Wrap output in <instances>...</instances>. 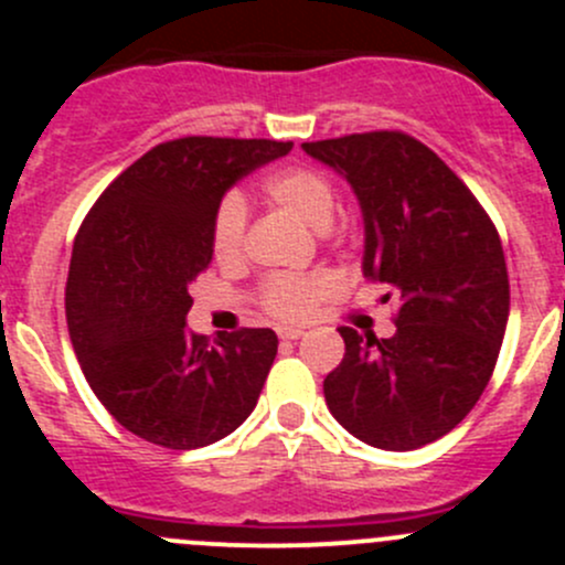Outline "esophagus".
<instances>
[{
  "label": "esophagus",
  "instance_id": "obj_1",
  "mask_svg": "<svg viewBox=\"0 0 565 565\" xmlns=\"http://www.w3.org/2000/svg\"><path fill=\"white\" fill-rule=\"evenodd\" d=\"M300 335H303V330L300 328H278V339L284 341H298Z\"/></svg>",
  "mask_w": 565,
  "mask_h": 565
}]
</instances>
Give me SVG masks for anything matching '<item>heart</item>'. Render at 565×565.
Masks as SVG:
<instances>
[{"label":"heart","instance_id":"heart-1","mask_svg":"<svg viewBox=\"0 0 565 565\" xmlns=\"http://www.w3.org/2000/svg\"><path fill=\"white\" fill-rule=\"evenodd\" d=\"M265 193L284 210L311 226L324 232L333 224L335 191L328 177L315 169L289 167L278 169L265 180ZM248 210L241 196H226L215 213L213 224V254L218 262H237L246 248ZM333 289V278L328 273L311 276H273L262 287L259 298L265 309L278 319H306L315 306Z\"/></svg>","mask_w":565,"mask_h":565}]
</instances>
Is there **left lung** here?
I'll return each mask as SVG.
<instances>
[{
    "label": "left lung",
    "mask_w": 565,
    "mask_h": 565,
    "mask_svg": "<svg viewBox=\"0 0 565 565\" xmlns=\"http://www.w3.org/2000/svg\"><path fill=\"white\" fill-rule=\"evenodd\" d=\"M303 152L352 188L363 276L398 298L391 339L339 328L344 361L322 385L330 415L383 451L429 446L476 407L498 363L509 322L498 232L470 188L396 130L306 141Z\"/></svg>",
    "instance_id": "obj_1"
}]
</instances>
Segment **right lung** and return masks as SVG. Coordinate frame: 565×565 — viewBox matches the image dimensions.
Here are the masks:
<instances>
[{"label": "right lung", "instance_id": "add662e5", "mask_svg": "<svg viewBox=\"0 0 565 565\" xmlns=\"http://www.w3.org/2000/svg\"><path fill=\"white\" fill-rule=\"evenodd\" d=\"M289 150L292 141H167L125 169L84 218L67 273V330L89 388L141 440L191 451L254 413L278 335L193 333L188 289L213 262L226 191Z\"/></svg>", "mask_w": 565, "mask_h": 565}]
</instances>
